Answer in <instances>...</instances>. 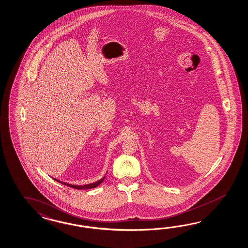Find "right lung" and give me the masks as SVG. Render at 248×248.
I'll return each mask as SVG.
<instances>
[{"instance_id": "add662e5", "label": "right lung", "mask_w": 248, "mask_h": 248, "mask_svg": "<svg viewBox=\"0 0 248 248\" xmlns=\"http://www.w3.org/2000/svg\"><path fill=\"white\" fill-rule=\"evenodd\" d=\"M106 176L103 177L99 181H95L94 183H90V184H87V185H72V184H68L67 182H63V181H59L57 179H54L55 181H59L64 185H67L68 187H74V188H77V189H87V188H94V187H97L99 184H101L104 180H105Z\"/></svg>"}]
</instances>
